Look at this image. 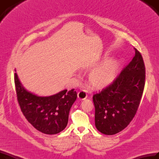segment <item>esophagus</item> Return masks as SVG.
Masks as SVG:
<instances>
[{"label":"esophagus","instance_id":"obj_1","mask_svg":"<svg viewBox=\"0 0 159 159\" xmlns=\"http://www.w3.org/2000/svg\"><path fill=\"white\" fill-rule=\"evenodd\" d=\"M78 98L80 100H84L87 98L88 95H87V93H86V91L85 90H81L77 94Z\"/></svg>","mask_w":159,"mask_h":159}]
</instances>
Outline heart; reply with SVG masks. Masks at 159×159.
<instances>
[{"label":"heart","mask_w":159,"mask_h":159,"mask_svg":"<svg viewBox=\"0 0 159 159\" xmlns=\"http://www.w3.org/2000/svg\"><path fill=\"white\" fill-rule=\"evenodd\" d=\"M120 64V61L113 58L102 62L89 74L90 84L95 88L101 89L111 84L117 76Z\"/></svg>","instance_id":"heart-1"}]
</instances>
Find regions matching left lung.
<instances>
[{"instance_id": "1", "label": "left lung", "mask_w": 159, "mask_h": 159, "mask_svg": "<svg viewBox=\"0 0 159 159\" xmlns=\"http://www.w3.org/2000/svg\"><path fill=\"white\" fill-rule=\"evenodd\" d=\"M134 49V57L118 77L93 97L95 126L103 134L112 135L123 130L138 110L146 75L143 57Z\"/></svg>"}]
</instances>
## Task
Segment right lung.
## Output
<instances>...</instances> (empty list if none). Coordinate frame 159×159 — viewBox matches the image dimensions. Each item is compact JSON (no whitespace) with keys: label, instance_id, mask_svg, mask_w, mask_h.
Instances as JSON below:
<instances>
[{"label":"right lung","instance_id":"1","mask_svg":"<svg viewBox=\"0 0 159 159\" xmlns=\"http://www.w3.org/2000/svg\"><path fill=\"white\" fill-rule=\"evenodd\" d=\"M15 84L21 111L33 127L48 135L57 134L66 128L70 109L77 97L74 89L52 96H37L23 86L16 73Z\"/></svg>","mask_w":159,"mask_h":159}]
</instances>
